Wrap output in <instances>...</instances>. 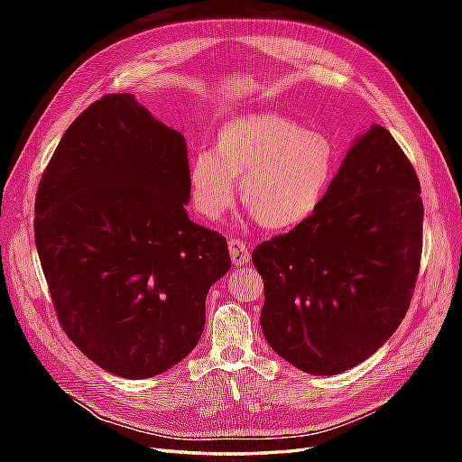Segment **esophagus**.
<instances>
[{"instance_id": "34e87169", "label": "esophagus", "mask_w": 462, "mask_h": 462, "mask_svg": "<svg viewBox=\"0 0 462 462\" xmlns=\"http://www.w3.org/2000/svg\"><path fill=\"white\" fill-rule=\"evenodd\" d=\"M229 254H231V262L235 265H245L250 262L248 246L241 239H229Z\"/></svg>"}]
</instances>
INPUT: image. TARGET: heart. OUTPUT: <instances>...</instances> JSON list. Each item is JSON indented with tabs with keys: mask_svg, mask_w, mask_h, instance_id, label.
I'll return each mask as SVG.
<instances>
[{
	"mask_svg": "<svg viewBox=\"0 0 462 462\" xmlns=\"http://www.w3.org/2000/svg\"><path fill=\"white\" fill-rule=\"evenodd\" d=\"M339 162L329 133L272 111L246 114L223 125L212 152L190 160V199L204 217L217 219L233 204V179H241V202L258 226L291 229L316 214Z\"/></svg>",
	"mask_w": 462,
	"mask_h": 462,
	"instance_id": "1",
	"label": "heart"
}]
</instances>
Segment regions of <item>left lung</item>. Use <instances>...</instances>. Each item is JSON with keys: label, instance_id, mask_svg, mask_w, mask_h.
<instances>
[{"label": "left lung", "instance_id": "left-lung-1", "mask_svg": "<svg viewBox=\"0 0 462 462\" xmlns=\"http://www.w3.org/2000/svg\"><path fill=\"white\" fill-rule=\"evenodd\" d=\"M422 221L412 163L387 129L372 125L348 148L316 214L254 248L265 341L314 375L372 356L411 306Z\"/></svg>", "mask_w": 462, "mask_h": 462}]
</instances>
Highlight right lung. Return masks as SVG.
<instances>
[{"label": "right lung", "instance_id": "add662e5", "mask_svg": "<svg viewBox=\"0 0 462 462\" xmlns=\"http://www.w3.org/2000/svg\"><path fill=\"white\" fill-rule=\"evenodd\" d=\"M185 136L133 94H106L65 131L40 179L34 239L79 351L129 380L183 360L231 268L226 236L189 219Z\"/></svg>", "mask_w": 462, "mask_h": 462}]
</instances>
